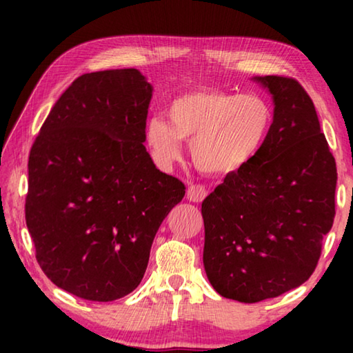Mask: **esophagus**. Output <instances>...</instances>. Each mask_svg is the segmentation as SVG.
<instances>
[{
    "instance_id": "1",
    "label": "esophagus",
    "mask_w": 353,
    "mask_h": 353,
    "mask_svg": "<svg viewBox=\"0 0 353 353\" xmlns=\"http://www.w3.org/2000/svg\"><path fill=\"white\" fill-rule=\"evenodd\" d=\"M207 196V188L201 183H194L187 190V199L191 202H202Z\"/></svg>"
}]
</instances>
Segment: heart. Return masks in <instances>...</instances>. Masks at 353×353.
<instances>
[{"instance_id": "obj_1", "label": "heart", "mask_w": 353, "mask_h": 353, "mask_svg": "<svg viewBox=\"0 0 353 353\" xmlns=\"http://www.w3.org/2000/svg\"><path fill=\"white\" fill-rule=\"evenodd\" d=\"M168 118L171 125L155 117L146 126L148 145L160 165L177 162L185 140L202 172L227 176L246 168L260 154L274 113L259 94L204 88L177 97L168 105Z\"/></svg>"}]
</instances>
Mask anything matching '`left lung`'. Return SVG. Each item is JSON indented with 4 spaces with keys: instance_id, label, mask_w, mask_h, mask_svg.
Returning a JSON list of instances; mask_svg holds the SVG:
<instances>
[{
    "instance_id": "1",
    "label": "left lung",
    "mask_w": 353,
    "mask_h": 353,
    "mask_svg": "<svg viewBox=\"0 0 353 353\" xmlns=\"http://www.w3.org/2000/svg\"><path fill=\"white\" fill-rule=\"evenodd\" d=\"M274 101L260 154L202 202L204 268L221 296L255 303L307 282L334 219L336 163L292 77H254Z\"/></svg>"
}]
</instances>
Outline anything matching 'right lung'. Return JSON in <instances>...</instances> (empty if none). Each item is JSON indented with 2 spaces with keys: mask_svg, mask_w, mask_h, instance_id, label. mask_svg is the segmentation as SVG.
Masks as SVG:
<instances>
[{
  "mask_svg": "<svg viewBox=\"0 0 353 353\" xmlns=\"http://www.w3.org/2000/svg\"><path fill=\"white\" fill-rule=\"evenodd\" d=\"M151 98L135 68L82 74L29 154L35 259L52 283L85 301H117L140 285L160 224L185 196L143 145Z\"/></svg>",
  "mask_w": 353,
  "mask_h": 353,
  "instance_id": "1",
  "label": "right lung"
}]
</instances>
